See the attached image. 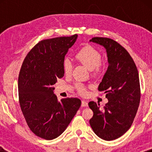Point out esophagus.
I'll list each match as a JSON object with an SVG mask.
<instances>
[{"mask_svg":"<svg viewBox=\"0 0 152 152\" xmlns=\"http://www.w3.org/2000/svg\"><path fill=\"white\" fill-rule=\"evenodd\" d=\"M88 106V102L86 100H82V107H87Z\"/></svg>","mask_w":152,"mask_h":152,"instance_id":"obj_1","label":"esophagus"}]
</instances>
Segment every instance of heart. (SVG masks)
<instances>
[{
    "label": "heart",
    "mask_w": 152,
    "mask_h": 152,
    "mask_svg": "<svg viewBox=\"0 0 152 152\" xmlns=\"http://www.w3.org/2000/svg\"><path fill=\"white\" fill-rule=\"evenodd\" d=\"M77 61L83 64L88 70H92L93 75L99 74L102 71L104 65L101 62L102 56L97 50L90 45L82 48L75 56ZM72 64L69 60L66 59L63 62V69L66 75H70L72 72ZM77 91L82 94H86V89L82 84H76Z\"/></svg>",
    "instance_id": "heart-1"
}]
</instances>
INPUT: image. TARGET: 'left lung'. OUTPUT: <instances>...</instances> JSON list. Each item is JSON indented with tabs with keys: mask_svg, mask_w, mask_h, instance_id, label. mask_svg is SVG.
Instances as JSON below:
<instances>
[{
	"mask_svg": "<svg viewBox=\"0 0 152 152\" xmlns=\"http://www.w3.org/2000/svg\"><path fill=\"white\" fill-rule=\"evenodd\" d=\"M91 41L107 50L109 66L98 86L105 91L108 103L89 102L93 112L89 123L95 134L105 140L122 136L131 127L140 104V86L138 69L126 50L117 41L104 37H93Z\"/></svg>",
	"mask_w": 152,
	"mask_h": 152,
	"instance_id": "8db88e82",
	"label": "left lung"
}]
</instances>
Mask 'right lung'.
I'll list each match as a JSON object with an SVG mask.
<instances>
[{
    "instance_id": "obj_1",
    "label": "right lung",
    "mask_w": 152,
    "mask_h": 152,
    "mask_svg": "<svg viewBox=\"0 0 152 152\" xmlns=\"http://www.w3.org/2000/svg\"><path fill=\"white\" fill-rule=\"evenodd\" d=\"M77 34L42 40L26 55L18 75V99L30 129L41 138L53 140L63 133L80 109L76 97L59 101L53 85L63 77V62Z\"/></svg>"
}]
</instances>
